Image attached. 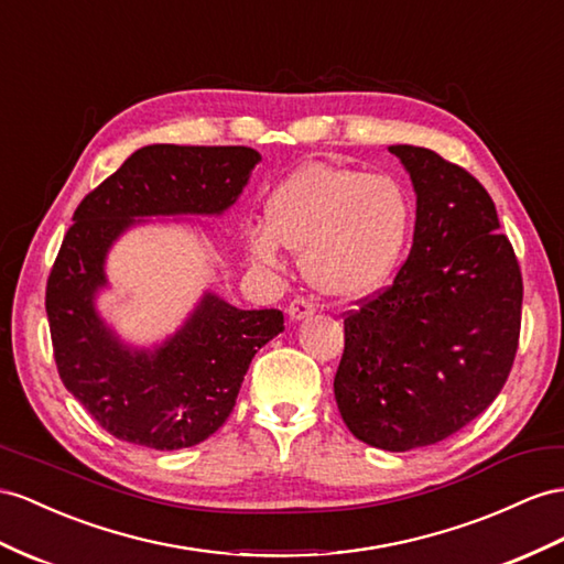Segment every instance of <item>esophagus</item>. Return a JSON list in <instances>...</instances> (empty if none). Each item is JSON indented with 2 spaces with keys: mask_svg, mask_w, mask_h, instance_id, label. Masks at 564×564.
<instances>
[{
  "mask_svg": "<svg viewBox=\"0 0 564 564\" xmlns=\"http://www.w3.org/2000/svg\"><path fill=\"white\" fill-rule=\"evenodd\" d=\"M312 314H314V305H312V300H307V297H295L291 305H288V316H291L293 322L307 319V316H312Z\"/></svg>",
  "mask_w": 564,
  "mask_h": 564,
  "instance_id": "1",
  "label": "esophagus"
}]
</instances>
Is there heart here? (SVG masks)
I'll use <instances>...</instances> for the list:
<instances>
[{"label":"heart","mask_w":564,"mask_h":564,"mask_svg":"<svg viewBox=\"0 0 564 564\" xmlns=\"http://www.w3.org/2000/svg\"><path fill=\"white\" fill-rule=\"evenodd\" d=\"M410 224V197L395 178L312 162L271 193L267 226L248 230V250L267 269L281 267V245L302 252V271L316 291L352 300L391 279Z\"/></svg>","instance_id":"heart-1"}]
</instances>
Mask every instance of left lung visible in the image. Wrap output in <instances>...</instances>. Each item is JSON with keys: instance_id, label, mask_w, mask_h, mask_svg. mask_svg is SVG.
I'll return each mask as SVG.
<instances>
[{"instance_id": "1", "label": "left lung", "mask_w": 564, "mask_h": 564, "mask_svg": "<svg viewBox=\"0 0 564 564\" xmlns=\"http://www.w3.org/2000/svg\"><path fill=\"white\" fill-rule=\"evenodd\" d=\"M388 152L416 195L412 250L393 285L345 319L334 393L355 438L408 453L453 436L502 391L522 273L471 173L414 144Z\"/></svg>"}]
</instances>
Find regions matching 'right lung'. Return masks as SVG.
<instances>
[{
	"label": "right lung",
	"mask_w": 564,
	"mask_h": 564,
	"mask_svg": "<svg viewBox=\"0 0 564 564\" xmlns=\"http://www.w3.org/2000/svg\"><path fill=\"white\" fill-rule=\"evenodd\" d=\"M262 154L242 144H148L78 205L47 281L54 359L66 391L99 426L154 451L197 445L236 408L257 350L283 330L279 310H238L205 291L176 334L150 348L126 343L97 310L107 257L126 230L221 216Z\"/></svg>",
	"instance_id": "1"
}]
</instances>
